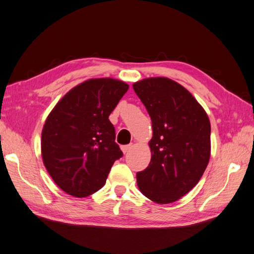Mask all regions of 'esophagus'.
<instances>
[{
  "label": "esophagus",
  "instance_id": "1",
  "mask_svg": "<svg viewBox=\"0 0 254 254\" xmlns=\"http://www.w3.org/2000/svg\"><path fill=\"white\" fill-rule=\"evenodd\" d=\"M133 148V144H127V146H123V147H121V150H122V152L123 153H127V152H128L129 150H131Z\"/></svg>",
  "mask_w": 254,
  "mask_h": 254
}]
</instances>
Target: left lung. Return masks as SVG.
Masks as SVG:
<instances>
[{
  "instance_id": "8db88e82",
  "label": "left lung",
  "mask_w": 254,
  "mask_h": 254,
  "mask_svg": "<svg viewBox=\"0 0 254 254\" xmlns=\"http://www.w3.org/2000/svg\"><path fill=\"white\" fill-rule=\"evenodd\" d=\"M152 120L151 162L137 172L143 195L158 204L178 201L198 184L211 156V123L185 87L168 77L133 84Z\"/></svg>"
}]
</instances>
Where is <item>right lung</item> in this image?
I'll use <instances>...</instances> for the list:
<instances>
[{
	"label": "right lung",
	"mask_w": 254,
	"mask_h": 254,
	"mask_svg": "<svg viewBox=\"0 0 254 254\" xmlns=\"http://www.w3.org/2000/svg\"><path fill=\"white\" fill-rule=\"evenodd\" d=\"M128 85L112 77L90 78L69 90L41 132L43 165L66 193L85 198L102 188L122 152L108 116Z\"/></svg>",
	"instance_id": "1"
}]
</instances>
